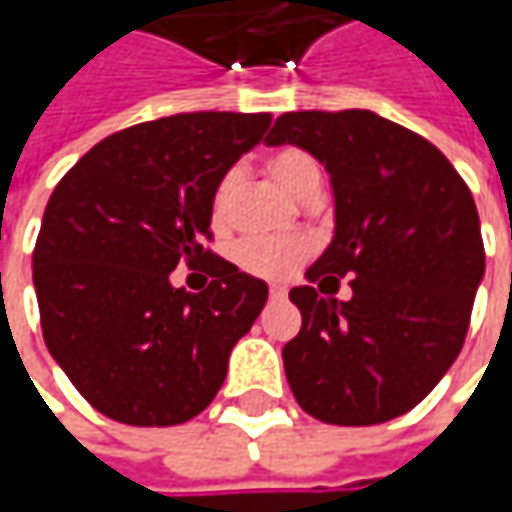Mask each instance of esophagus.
Returning a JSON list of instances; mask_svg holds the SVG:
<instances>
[{
  "instance_id": "1",
  "label": "esophagus",
  "mask_w": 512,
  "mask_h": 512,
  "mask_svg": "<svg viewBox=\"0 0 512 512\" xmlns=\"http://www.w3.org/2000/svg\"><path fill=\"white\" fill-rule=\"evenodd\" d=\"M270 299H287V287L285 285H270L267 287Z\"/></svg>"
}]
</instances>
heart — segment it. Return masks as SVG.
Listing matches in <instances>:
<instances>
[{
	"label": "heart",
	"mask_w": 512,
	"mask_h": 512,
	"mask_svg": "<svg viewBox=\"0 0 512 512\" xmlns=\"http://www.w3.org/2000/svg\"><path fill=\"white\" fill-rule=\"evenodd\" d=\"M267 173L279 182V185L290 190L293 196L305 199L307 193L319 190L322 185V170L316 165V159L302 148H276L267 153L265 159ZM236 170H225L216 185L210 190V225L216 230H225L233 219V196H236ZM310 253V245L305 239H265V236H253V239H242L233 247V259L250 276L259 279H285L296 267L302 265Z\"/></svg>",
	"instance_id": "heart-1"
}]
</instances>
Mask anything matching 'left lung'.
I'll use <instances>...</instances> for the list:
<instances>
[{
  "label": "left lung",
  "mask_w": 512,
  "mask_h": 512,
  "mask_svg": "<svg viewBox=\"0 0 512 512\" xmlns=\"http://www.w3.org/2000/svg\"><path fill=\"white\" fill-rule=\"evenodd\" d=\"M265 142L313 153L336 196V236L307 270L319 287L290 290L302 313L282 350L290 390L319 422H390L462 350L484 276L473 193L436 145L373 110L282 113ZM344 275L347 303L321 296Z\"/></svg>",
  "instance_id": "1"
}]
</instances>
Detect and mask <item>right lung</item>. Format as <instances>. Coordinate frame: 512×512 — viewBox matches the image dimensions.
<instances>
[{
    "label": "right lung",
    "mask_w": 512,
    "mask_h": 512,
    "mask_svg": "<svg viewBox=\"0 0 512 512\" xmlns=\"http://www.w3.org/2000/svg\"><path fill=\"white\" fill-rule=\"evenodd\" d=\"M270 113L193 110L116 130L59 179L33 247L50 356L99 413L133 427L199 416L267 285L210 250V190ZM202 266L199 294L169 285Z\"/></svg>",
    "instance_id": "1"
}]
</instances>
